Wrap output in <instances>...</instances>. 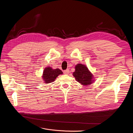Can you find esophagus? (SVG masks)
Returning a JSON list of instances; mask_svg holds the SVG:
<instances>
[{"mask_svg": "<svg viewBox=\"0 0 133 133\" xmlns=\"http://www.w3.org/2000/svg\"><path fill=\"white\" fill-rule=\"evenodd\" d=\"M64 73L66 75H68L69 74V69H66V70H65L64 71Z\"/></svg>", "mask_w": 133, "mask_h": 133, "instance_id": "esophagus-1", "label": "esophagus"}]
</instances>
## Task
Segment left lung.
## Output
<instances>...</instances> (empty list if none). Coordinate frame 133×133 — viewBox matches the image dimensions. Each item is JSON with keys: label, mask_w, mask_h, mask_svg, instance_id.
<instances>
[{"label": "left lung", "mask_w": 133, "mask_h": 133, "mask_svg": "<svg viewBox=\"0 0 133 133\" xmlns=\"http://www.w3.org/2000/svg\"><path fill=\"white\" fill-rule=\"evenodd\" d=\"M75 70L73 72V76L76 80L82 85H88L91 84L94 80L93 75L84 65L78 64L75 66Z\"/></svg>", "instance_id": "8db88e82"}]
</instances>
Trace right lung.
Returning <instances> with one entry per match:
<instances>
[{
	"instance_id": "right-lung-1",
	"label": "right lung",
	"mask_w": 133,
	"mask_h": 133,
	"mask_svg": "<svg viewBox=\"0 0 133 133\" xmlns=\"http://www.w3.org/2000/svg\"><path fill=\"white\" fill-rule=\"evenodd\" d=\"M63 72L58 68L52 69L50 67L45 68L43 74V81L45 83H49L55 81L56 77L60 74H63Z\"/></svg>"
}]
</instances>
